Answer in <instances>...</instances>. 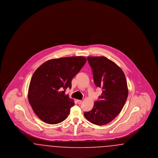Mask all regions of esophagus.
Returning <instances> with one entry per match:
<instances>
[{
  "label": "esophagus",
  "instance_id": "obj_1",
  "mask_svg": "<svg viewBox=\"0 0 158 158\" xmlns=\"http://www.w3.org/2000/svg\"><path fill=\"white\" fill-rule=\"evenodd\" d=\"M77 103H78V104H82V101H81V100H77Z\"/></svg>",
  "mask_w": 158,
  "mask_h": 158
}]
</instances>
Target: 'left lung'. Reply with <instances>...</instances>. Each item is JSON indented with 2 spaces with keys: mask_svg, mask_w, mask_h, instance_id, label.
Returning <instances> with one entry per match:
<instances>
[{
  "mask_svg": "<svg viewBox=\"0 0 158 158\" xmlns=\"http://www.w3.org/2000/svg\"><path fill=\"white\" fill-rule=\"evenodd\" d=\"M94 81L102 93L93 108L84 116L92 124L102 126L113 121L121 112L128 97L127 83L123 71L106 57H88Z\"/></svg>",
  "mask_w": 158,
  "mask_h": 158,
  "instance_id": "1",
  "label": "left lung"
}]
</instances>
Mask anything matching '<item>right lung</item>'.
I'll return each mask as SVG.
<instances>
[{
  "mask_svg": "<svg viewBox=\"0 0 158 158\" xmlns=\"http://www.w3.org/2000/svg\"><path fill=\"white\" fill-rule=\"evenodd\" d=\"M86 61L82 56L48 60L35 71L28 89V98L38 117L47 124H55L68 117L75 105L65 94L72 81Z\"/></svg>",
  "mask_w": 158,
  "mask_h": 158,
  "instance_id": "1",
  "label": "right lung"
}]
</instances>
